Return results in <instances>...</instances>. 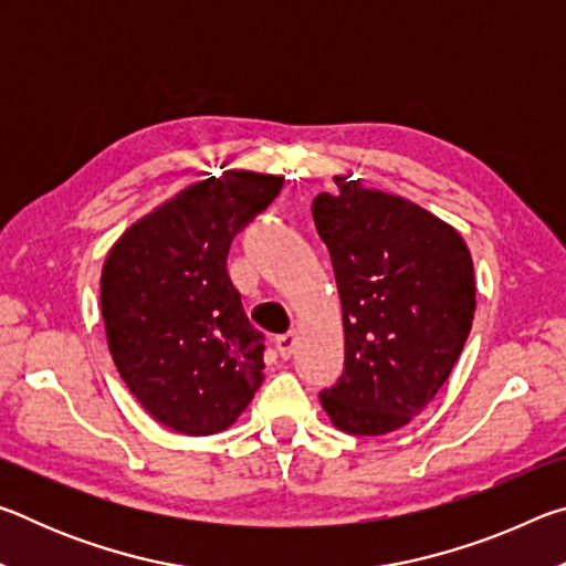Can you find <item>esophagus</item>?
<instances>
[{
  "label": "esophagus",
  "instance_id": "obj_1",
  "mask_svg": "<svg viewBox=\"0 0 566 566\" xmlns=\"http://www.w3.org/2000/svg\"><path fill=\"white\" fill-rule=\"evenodd\" d=\"M296 347V332H286L282 337H276V352H280L282 359H290Z\"/></svg>",
  "mask_w": 566,
  "mask_h": 566
}]
</instances>
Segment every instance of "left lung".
I'll return each mask as SVG.
<instances>
[{"label":"left lung","instance_id":"left-lung-1","mask_svg":"<svg viewBox=\"0 0 566 566\" xmlns=\"http://www.w3.org/2000/svg\"><path fill=\"white\" fill-rule=\"evenodd\" d=\"M312 217L327 244L344 319V371L319 399L357 437L409 424L449 377L474 319L462 234L415 202L334 177Z\"/></svg>","mask_w":566,"mask_h":566}]
</instances>
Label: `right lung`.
I'll return each instance as SVG.
<instances>
[{"instance_id": "1", "label": "right lung", "mask_w": 566, "mask_h": 566, "mask_svg": "<svg viewBox=\"0 0 566 566\" xmlns=\"http://www.w3.org/2000/svg\"><path fill=\"white\" fill-rule=\"evenodd\" d=\"M282 185L244 169L197 181L134 222L104 260L112 359L139 405L175 432H224L262 385L264 334L247 319L227 254Z\"/></svg>"}]
</instances>
